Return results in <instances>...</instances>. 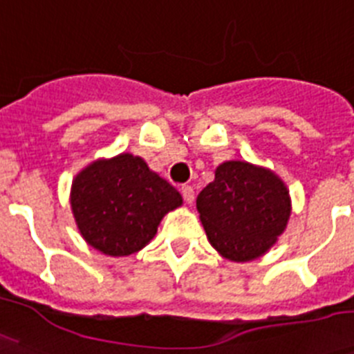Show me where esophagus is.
<instances>
[{"label":"esophagus","instance_id":"1","mask_svg":"<svg viewBox=\"0 0 354 354\" xmlns=\"http://www.w3.org/2000/svg\"><path fill=\"white\" fill-rule=\"evenodd\" d=\"M181 196L187 201V204H192L194 199H196V194H194V188L190 185H183L181 187Z\"/></svg>","mask_w":354,"mask_h":354}]
</instances>
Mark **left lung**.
<instances>
[{"mask_svg":"<svg viewBox=\"0 0 354 354\" xmlns=\"http://www.w3.org/2000/svg\"><path fill=\"white\" fill-rule=\"evenodd\" d=\"M197 211L211 246L232 262L267 253L286 229L290 192L277 174L244 160H227L197 196Z\"/></svg>","mask_w":354,"mask_h":354,"instance_id":"obj_1","label":"left lung"}]
</instances>
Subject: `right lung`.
I'll use <instances>...</instances> for the list:
<instances>
[{"label":"right lung","instance_id":"1","mask_svg":"<svg viewBox=\"0 0 354 354\" xmlns=\"http://www.w3.org/2000/svg\"><path fill=\"white\" fill-rule=\"evenodd\" d=\"M69 201L82 237L110 257L140 252L164 214L183 203L173 185L131 153L88 164L73 180Z\"/></svg>","mask_w":354,"mask_h":354}]
</instances>
